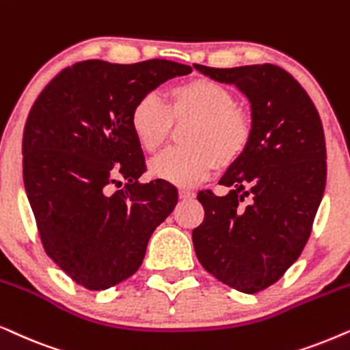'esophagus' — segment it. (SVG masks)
<instances>
[{"label": "esophagus", "instance_id": "obj_1", "mask_svg": "<svg viewBox=\"0 0 350 350\" xmlns=\"http://www.w3.org/2000/svg\"><path fill=\"white\" fill-rule=\"evenodd\" d=\"M179 198L180 200H192V198H195V192H192V190L180 189L179 190Z\"/></svg>", "mask_w": 350, "mask_h": 350}]
</instances>
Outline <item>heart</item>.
Returning a JSON list of instances; mask_svg holds the SVG:
<instances>
[{
    "label": "heart",
    "mask_w": 350,
    "mask_h": 350,
    "mask_svg": "<svg viewBox=\"0 0 350 350\" xmlns=\"http://www.w3.org/2000/svg\"><path fill=\"white\" fill-rule=\"evenodd\" d=\"M166 105L146 94L133 105L129 123L141 147L155 153L165 146L174 123L190 121L187 147L172 148L150 163L155 178L179 187L202 183L216 167H229L243 157L253 136L248 110L235 104L229 88L211 78H190L171 86Z\"/></svg>",
    "instance_id": "heart-1"
}]
</instances>
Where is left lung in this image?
Masks as SVG:
<instances>
[{"label":"left lung","instance_id":"obj_1","mask_svg":"<svg viewBox=\"0 0 350 350\" xmlns=\"http://www.w3.org/2000/svg\"><path fill=\"white\" fill-rule=\"evenodd\" d=\"M193 67L248 97L253 136L219 184L198 193L204 219L192 232L200 264L241 293L262 291L299 258L327 183L321 120L299 83L272 64Z\"/></svg>","mask_w":350,"mask_h":350}]
</instances>
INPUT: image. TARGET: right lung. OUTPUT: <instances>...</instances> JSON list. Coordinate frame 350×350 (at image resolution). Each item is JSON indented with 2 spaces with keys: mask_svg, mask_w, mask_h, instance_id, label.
Masks as SVG:
<instances>
[{
  "mask_svg": "<svg viewBox=\"0 0 350 350\" xmlns=\"http://www.w3.org/2000/svg\"><path fill=\"white\" fill-rule=\"evenodd\" d=\"M190 72L165 59L85 60L64 68L31 107L22 139L27 197L46 254L88 290L136 273L178 203L166 180L139 183L146 160L129 115L142 96Z\"/></svg>",
  "mask_w": 350,
  "mask_h": 350,
  "instance_id": "1",
  "label": "right lung"
}]
</instances>
